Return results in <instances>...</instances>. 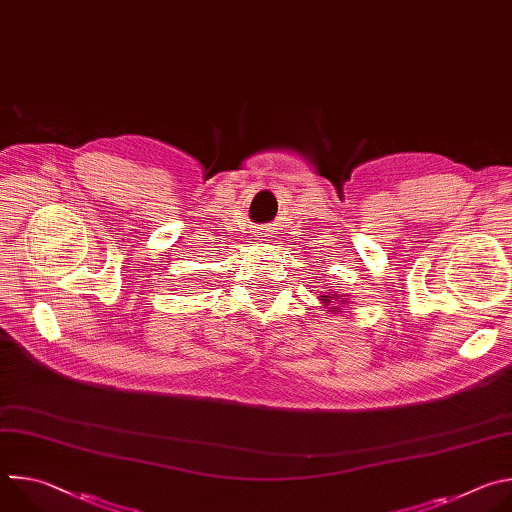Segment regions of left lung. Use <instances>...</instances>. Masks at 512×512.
Here are the masks:
<instances>
[{"label": "left lung", "mask_w": 512, "mask_h": 512, "mask_svg": "<svg viewBox=\"0 0 512 512\" xmlns=\"http://www.w3.org/2000/svg\"><path fill=\"white\" fill-rule=\"evenodd\" d=\"M320 300H322L326 306H330V312H338L336 300H338V304H346V296H342V294H332V291H328V294H322Z\"/></svg>", "instance_id": "obj_1"}]
</instances>
